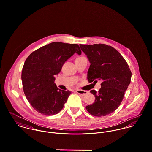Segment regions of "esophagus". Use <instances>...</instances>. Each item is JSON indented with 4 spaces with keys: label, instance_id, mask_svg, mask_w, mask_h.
<instances>
[{
    "label": "esophagus",
    "instance_id": "obj_1",
    "mask_svg": "<svg viewBox=\"0 0 152 152\" xmlns=\"http://www.w3.org/2000/svg\"><path fill=\"white\" fill-rule=\"evenodd\" d=\"M76 92L77 94H78L82 96H85L88 93V92L87 91H83V90H77Z\"/></svg>",
    "mask_w": 152,
    "mask_h": 152
}]
</instances>
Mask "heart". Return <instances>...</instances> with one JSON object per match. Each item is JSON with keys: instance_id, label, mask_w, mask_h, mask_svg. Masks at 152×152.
I'll list each match as a JSON object with an SVG mask.
<instances>
[{"instance_id": "b5f03b06", "label": "heart", "mask_w": 152, "mask_h": 152, "mask_svg": "<svg viewBox=\"0 0 152 152\" xmlns=\"http://www.w3.org/2000/svg\"><path fill=\"white\" fill-rule=\"evenodd\" d=\"M84 58H86L84 56H81V57H77L76 59H75V61H78V60H83Z\"/></svg>"}]
</instances>
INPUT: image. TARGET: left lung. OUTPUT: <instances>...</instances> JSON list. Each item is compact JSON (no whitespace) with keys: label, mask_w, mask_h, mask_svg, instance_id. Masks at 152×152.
Segmentation results:
<instances>
[{"label":"left lung","mask_w":152,"mask_h":152,"mask_svg":"<svg viewBox=\"0 0 152 152\" xmlns=\"http://www.w3.org/2000/svg\"><path fill=\"white\" fill-rule=\"evenodd\" d=\"M91 63L88 71L89 83L101 81V88L90 92L95 96L94 104L86 107L93 116H105L121 105L130 83L132 72L125 58L113 47L104 44H80Z\"/></svg>","instance_id":"obj_1"}]
</instances>
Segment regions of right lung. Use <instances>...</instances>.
<instances>
[{
    "label": "right lung",
    "mask_w": 152,
    "mask_h": 152,
    "mask_svg": "<svg viewBox=\"0 0 152 152\" xmlns=\"http://www.w3.org/2000/svg\"><path fill=\"white\" fill-rule=\"evenodd\" d=\"M75 53L81 54L77 44L53 42L32 52L26 60L22 72L23 91L39 113L54 115L63 108L71 92L59 89L54 75Z\"/></svg>",
    "instance_id": "add662e5"
}]
</instances>
